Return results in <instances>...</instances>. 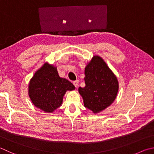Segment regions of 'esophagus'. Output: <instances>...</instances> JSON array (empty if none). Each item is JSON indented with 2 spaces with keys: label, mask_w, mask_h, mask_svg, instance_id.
<instances>
[{
  "label": "esophagus",
  "mask_w": 154,
  "mask_h": 154,
  "mask_svg": "<svg viewBox=\"0 0 154 154\" xmlns=\"http://www.w3.org/2000/svg\"><path fill=\"white\" fill-rule=\"evenodd\" d=\"M73 85H75V88H77L78 87V84H79V81L78 80H76V81H75V82H73Z\"/></svg>",
  "instance_id": "1"
}]
</instances>
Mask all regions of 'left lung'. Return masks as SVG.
<instances>
[{"label": "left lung", "instance_id": "1", "mask_svg": "<svg viewBox=\"0 0 154 154\" xmlns=\"http://www.w3.org/2000/svg\"><path fill=\"white\" fill-rule=\"evenodd\" d=\"M85 88H79L85 107L98 113L112 104L119 91V82L107 64L94 56L85 69Z\"/></svg>", "mask_w": 154, "mask_h": 154}]
</instances>
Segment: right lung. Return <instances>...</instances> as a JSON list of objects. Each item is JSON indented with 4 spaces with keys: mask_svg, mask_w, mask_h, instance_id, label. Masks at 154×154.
<instances>
[{
    "mask_svg": "<svg viewBox=\"0 0 154 154\" xmlns=\"http://www.w3.org/2000/svg\"><path fill=\"white\" fill-rule=\"evenodd\" d=\"M75 89L72 83L59 77L57 67L46 63L31 79L28 94L35 107L50 113L61 106L66 91Z\"/></svg>",
    "mask_w": 154,
    "mask_h": 154,
    "instance_id": "right-lung-1",
    "label": "right lung"
}]
</instances>
